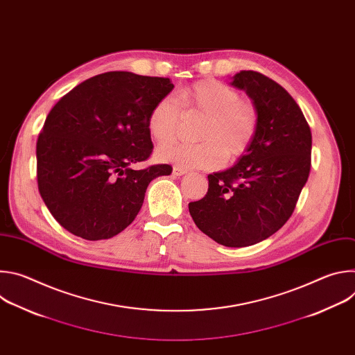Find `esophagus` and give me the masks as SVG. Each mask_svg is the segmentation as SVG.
Wrapping results in <instances>:
<instances>
[{
  "label": "esophagus",
  "instance_id": "34e87169",
  "mask_svg": "<svg viewBox=\"0 0 355 355\" xmlns=\"http://www.w3.org/2000/svg\"><path fill=\"white\" fill-rule=\"evenodd\" d=\"M184 174H187V170H185V168H181V167H178V166H174V167H173V175L180 177V175H184Z\"/></svg>",
  "mask_w": 355,
  "mask_h": 355
}]
</instances>
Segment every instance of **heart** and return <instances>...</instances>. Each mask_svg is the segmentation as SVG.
Masks as SVG:
<instances>
[{
    "mask_svg": "<svg viewBox=\"0 0 355 355\" xmlns=\"http://www.w3.org/2000/svg\"><path fill=\"white\" fill-rule=\"evenodd\" d=\"M177 103L185 110L205 115L199 143L170 141L156 151L162 163L185 168H216L239 159L256 136L259 115L250 101L241 99L232 87L214 80H199L175 94ZM178 107L170 96L162 98L148 115V132L157 141L170 140L178 122Z\"/></svg>",
    "mask_w": 355,
    "mask_h": 355,
    "instance_id": "b5f03b06",
    "label": "heart"
}]
</instances>
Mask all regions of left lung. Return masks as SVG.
Instances as JSON below:
<instances>
[{
	"label": "left lung",
	"instance_id": "obj_1",
	"mask_svg": "<svg viewBox=\"0 0 355 355\" xmlns=\"http://www.w3.org/2000/svg\"><path fill=\"white\" fill-rule=\"evenodd\" d=\"M230 84L256 107V136L227 170L208 175L207 195L189 202L200 232L226 247H247L291 218L311 171L312 133L295 99L274 80L240 71Z\"/></svg>",
	"mask_w": 355,
	"mask_h": 355
}]
</instances>
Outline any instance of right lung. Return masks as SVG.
<instances>
[{"mask_svg":"<svg viewBox=\"0 0 355 355\" xmlns=\"http://www.w3.org/2000/svg\"><path fill=\"white\" fill-rule=\"evenodd\" d=\"M170 78L110 71L85 80L49 112L36 143L44 205L70 233L111 239L137 216L146 189L168 164L133 170L151 155L148 115Z\"/></svg>","mask_w":355,"mask_h":355,"instance_id":"right-lung-1","label":"right lung"}]
</instances>
